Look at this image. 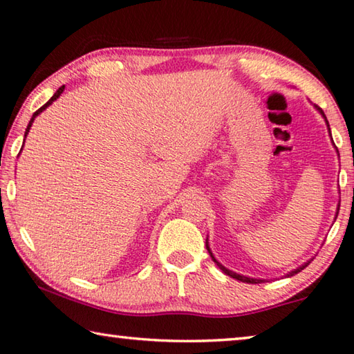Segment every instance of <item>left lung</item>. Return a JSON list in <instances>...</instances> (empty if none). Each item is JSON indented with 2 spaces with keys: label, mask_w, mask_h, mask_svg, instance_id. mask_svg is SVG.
<instances>
[{
  "label": "left lung",
  "mask_w": 354,
  "mask_h": 354,
  "mask_svg": "<svg viewBox=\"0 0 354 354\" xmlns=\"http://www.w3.org/2000/svg\"><path fill=\"white\" fill-rule=\"evenodd\" d=\"M317 107V109H319L320 111V113H322V115L323 117H325V113H323V111L320 109V107L319 106H315ZM325 120H326V117H325ZM326 124H328V120H326ZM328 128H329V124H328ZM329 134H331V133H329ZM206 248H207V251H209V254H211V257H212V261L215 262V263H217V266L221 268V270H223L226 274H227V277H231V278H234V279H237V281H242V283H248V284H261V283H263V281L262 279H254V278H247V277H242V274H237V273H234V272H231V270H227V268L226 267H223V266H221V263L220 262H217V259H215V257L212 256V253H211V250H209V245H207V242H206ZM309 263H310V261L309 262H306V263H304V266H301V267H299V268H297V270H293V272H290L289 274H287V277H293V274H295V273H298V272H301L303 270V268H306L308 266H309Z\"/></svg>",
  "instance_id": "8db88e82"
}]
</instances>
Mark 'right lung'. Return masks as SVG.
Instances as JSON below:
<instances>
[{
    "mask_svg": "<svg viewBox=\"0 0 354 354\" xmlns=\"http://www.w3.org/2000/svg\"><path fill=\"white\" fill-rule=\"evenodd\" d=\"M64 88H65V86H62V87H59V88H57V91H56V93H55V95H53V97H51L50 100H48V101H46V103H45L44 106H41V107H40V109H37V111H35V112L32 113V118H31V120H29V124H28V128H26V133H25V137H26V134L29 133V129H31V124H32V122H34V118H35V117H37V115H39V113H40L41 111H44V109H46V107H48V106H50V104L53 103V101H55V100H57L59 97H61V93L64 92Z\"/></svg>",
    "mask_w": 354,
    "mask_h": 354,
    "instance_id": "right-lung-1",
    "label": "right lung"
}]
</instances>
